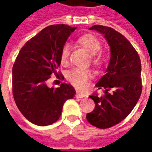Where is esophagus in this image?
<instances>
[{"label":"esophagus","mask_w":152,"mask_h":152,"mask_svg":"<svg viewBox=\"0 0 152 152\" xmlns=\"http://www.w3.org/2000/svg\"><path fill=\"white\" fill-rule=\"evenodd\" d=\"M75 97L76 98H79V99H80V98H84V97H86V95L85 94H80V93H76V94H75Z\"/></svg>","instance_id":"34e87169"}]
</instances>
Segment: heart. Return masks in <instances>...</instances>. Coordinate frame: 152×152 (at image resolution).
<instances>
[{"mask_svg":"<svg viewBox=\"0 0 152 152\" xmlns=\"http://www.w3.org/2000/svg\"><path fill=\"white\" fill-rule=\"evenodd\" d=\"M77 43L90 53V63L96 67H101L105 62V54L102 49L101 41L97 37L92 34H85L77 39ZM70 48L68 45H64L61 50L60 59L63 64L68 62ZM67 80L77 89H84L87 82L93 77V72L89 69L75 68L71 70L66 74Z\"/></svg>","mask_w":152,"mask_h":152,"instance_id":"b5f03b06","label":"heart"}]
</instances>
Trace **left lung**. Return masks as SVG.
<instances>
[{
    "instance_id": "left-lung-1",
    "label": "left lung",
    "mask_w": 152,
    "mask_h": 152,
    "mask_svg": "<svg viewBox=\"0 0 152 152\" xmlns=\"http://www.w3.org/2000/svg\"><path fill=\"white\" fill-rule=\"evenodd\" d=\"M101 32L111 47V59L107 72L96 84L98 89H105L102 95L94 92L89 98L95 107L86 115L89 123L107 129L127 117L142 93L141 60L132 44L115 29L102 25L89 28Z\"/></svg>"
}]
</instances>
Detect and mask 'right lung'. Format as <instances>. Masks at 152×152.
<instances>
[{"instance_id":"1","label":"right lung","mask_w":152,"mask_h":152,"mask_svg":"<svg viewBox=\"0 0 152 152\" xmlns=\"http://www.w3.org/2000/svg\"><path fill=\"white\" fill-rule=\"evenodd\" d=\"M76 27L50 25L31 38L19 51L13 66L12 92L19 111L28 121L39 126L53 124L59 119L64 102L73 99L75 89L62 83L50 88L47 80L61 64V50Z\"/></svg>"}]
</instances>
